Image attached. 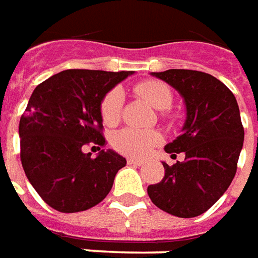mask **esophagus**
Wrapping results in <instances>:
<instances>
[{
  "mask_svg": "<svg viewBox=\"0 0 258 258\" xmlns=\"http://www.w3.org/2000/svg\"><path fill=\"white\" fill-rule=\"evenodd\" d=\"M127 164H131V165H143L144 161L143 160H136V158H127Z\"/></svg>",
  "mask_w": 258,
  "mask_h": 258,
  "instance_id": "obj_1",
  "label": "esophagus"
}]
</instances>
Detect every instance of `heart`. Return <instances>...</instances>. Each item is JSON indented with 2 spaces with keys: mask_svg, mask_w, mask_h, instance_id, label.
<instances>
[{
  "mask_svg": "<svg viewBox=\"0 0 258 258\" xmlns=\"http://www.w3.org/2000/svg\"><path fill=\"white\" fill-rule=\"evenodd\" d=\"M136 93L158 111L171 108L173 96L171 89L162 82L147 80L136 86ZM123 107V93L120 89H112L104 97L101 103V118L104 123L115 125L120 118ZM161 142V135L157 131H139L125 127L116 132L112 138V144L119 153L131 157H144Z\"/></svg>",
  "mask_w": 258,
  "mask_h": 258,
  "instance_id": "heart-1",
  "label": "heart"
}]
</instances>
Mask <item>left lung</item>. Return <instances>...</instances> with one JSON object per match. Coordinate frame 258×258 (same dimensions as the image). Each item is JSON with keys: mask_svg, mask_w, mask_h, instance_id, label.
<instances>
[{"mask_svg": "<svg viewBox=\"0 0 258 258\" xmlns=\"http://www.w3.org/2000/svg\"><path fill=\"white\" fill-rule=\"evenodd\" d=\"M151 76L182 96L186 120L182 135L165 146L169 154L183 153L184 161L162 162L165 175L147 193L162 211L193 218L218 202L236 173L244 140L239 105L221 80L204 72L168 69Z\"/></svg>", "mask_w": 258, "mask_h": 258, "instance_id": "obj_1", "label": "left lung"}]
</instances>
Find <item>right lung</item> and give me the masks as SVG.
<instances>
[{
    "mask_svg": "<svg viewBox=\"0 0 258 258\" xmlns=\"http://www.w3.org/2000/svg\"><path fill=\"white\" fill-rule=\"evenodd\" d=\"M132 74L68 69L32 93L19 122L22 167L34 190L56 211L79 213L97 206L126 165L112 150L91 158L82 147L105 144L101 103Z\"/></svg>",
    "mask_w": 258,
    "mask_h": 258,
    "instance_id": "add662e5",
    "label": "right lung"
}]
</instances>
